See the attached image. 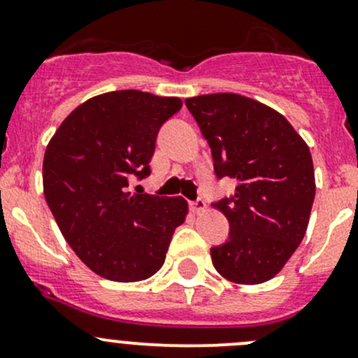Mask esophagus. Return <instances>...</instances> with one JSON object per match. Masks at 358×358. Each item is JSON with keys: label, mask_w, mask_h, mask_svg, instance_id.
Instances as JSON below:
<instances>
[{"label": "esophagus", "mask_w": 358, "mask_h": 358, "mask_svg": "<svg viewBox=\"0 0 358 358\" xmlns=\"http://www.w3.org/2000/svg\"><path fill=\"white\" fill-rule=\"evenodd\" d=\"M206 208H208V206H206L204 199H196L190 202V209H192L194 213H204Z\"/></svg>", "instance_id": "obj_1"}]
</instances>
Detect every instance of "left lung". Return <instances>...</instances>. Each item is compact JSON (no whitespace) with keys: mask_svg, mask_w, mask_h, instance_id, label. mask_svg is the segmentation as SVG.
<instances>
[{"mask_svg":"<svg viewBox=\"0 0 358 358\" xmlns=\"http://www.w3.org/2000/svg\"><path fill=\"white\" fill-rule=\"evenodd\" d=\"M211 147L218 178L236 194L213 202L229 220V241L211 248L216 272L237 284L275 277L301 244L315 197L312 154L286 117L237 93L185 100Z\"/></svg>","mask_w":358,"mask_h":358,"instance_id":"obj_1","label":"left lung"}]
</instances>
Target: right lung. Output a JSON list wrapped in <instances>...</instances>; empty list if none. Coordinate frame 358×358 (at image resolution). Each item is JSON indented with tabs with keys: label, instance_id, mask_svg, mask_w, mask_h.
I'll return each instance as SVG.
<instances>
[{
	"label": "right lung",
	"instance_id": "obj_1",
	"mask_svg": "<svg viewBox=\"0 0 358 358\" xmlns=\"http://www.w3.org/2000/svg\"><path fill=\"white\" fill-rule=\"evenodd\" d=\"M180 109L176 96L103 93L76 107L46 147L43 192L50 211L69 246L103 279L152 277L185 222L183 197L128 190L133 176L150 175L159 128Z\"/></svg>",
	"mask_w": 358,
	"mask_h": 358
}]
</instances>
